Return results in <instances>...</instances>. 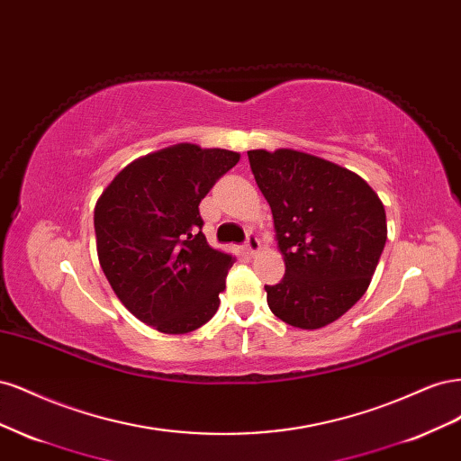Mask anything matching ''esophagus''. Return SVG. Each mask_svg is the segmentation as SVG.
<instances>
[{
    "mask_svg": "<svg viewBox=\"0 0 461 461\" xmlns=\"http://www.w3.org/2000/svg\"><path fill=\"white\" fill-rule=\"evenodd\" d=\"M259 248H261V244H259V239L256 234H249L248 236V242H246V254L248 256H254V254H258L259 252Z\"/></svg>",
    "mask_w": 461,
    "mask_h": 461,
    "instance_id": "obj_1",
    "label": "esophagus"
}]
</instances>
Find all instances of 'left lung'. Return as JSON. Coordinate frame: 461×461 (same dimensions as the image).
Instances as JSON below:
<instances>
[{
  "mask_svg": "<svg viewBox=\"0 0 461 461\" xmlns=\"http://www.w3.org/2000/svg\"><path fill=\"white\" fill-rule=\"evenodd\" d=\"M248 159L286 267L265 286L269 310L292 327H327L366 294L386 242L384 205L359 175L312 153L249 149Z\"/></svg>",
  "mask_w": 461,
  "mask_h": 461,
  "instance_id": "left-lung-1",
  "label": "left lung"
}]
</instances>
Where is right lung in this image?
<instances>
[{
	"label": "right lung",
	"instance_id": "obj_1",
	"mask_svg": "<svg viewBox=\"0 0 461 461\" xmlns=\"http://www.w3.org/2000/svg\"><path fill=\"white\" fill-rule=\"evenodd\" d=\"M239 161L230 149L169 146L129 163L97 198V259L142 323L186 334L217 313L234 258L207 244L198 205Z\"/></svg>",
	"mask_w": 461,
	"mask_h": 461
}]
</instances>
